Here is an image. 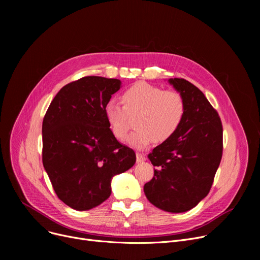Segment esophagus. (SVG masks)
<instances>
[{"instance_id":"esophagus-1","label":"esophagus","mask_w":260,"mask_h":260,"mask_svg":"<svg viewBox=\"0 0 260 260\" xmlns=\"http://www.w3.org/2000/svg\"><path fill=\"white\" fill-rule=\"evenodd\" d=\"M136 157H137V162H138V163L143 162V161L146 160L145 156H144L143 154H141V153H137V154H136Z\"/></svg>"}]
</instances>
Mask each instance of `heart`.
<instances>
[{
	"label": "heart",
	"mask_w": 260,
	"mask_h": 260,
	"mask_svg": "<svg viewBox=\"0 0 260 260\" xmlns=\"http://www.w3.org/2000/svg\"><path fill=\"white\" fill-rule=\"evenodd\" d=\"M121 106L114 100L104 107V115L112 134L118 140H124L129 133V117L138 114L136 129L128 143L136 148H144L152 141L162 143L169 140L180 127L185 115V102L175 90L138 82L122 94Z\"/></svg>",
	"instance_id": "obj_1"
}]
</instances>
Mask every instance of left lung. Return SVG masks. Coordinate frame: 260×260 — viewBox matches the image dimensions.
<instances>
[{
    "instance_id": "1",
    "label": "left lung",
    "mask_w": 260,
    "mask_h": 260,
    "mask_svg": "<svg viewBox=\"0 0 260 260\" xmlns=\"http://www.w3.org/2000/svg\"><path fill=\"white\" fill-rule=\"evenodd\" d=\"M185 102L180 127L156 146L148 159L155 167L144 194L155 207L183 213L195 208L212 187L222 157V124L203 92L190 82L169 80Z\"/></svg>"
}]
</instances>
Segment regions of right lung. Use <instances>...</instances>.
<instances>
[{
	"mask_svg": "<svg viewBox=\"0 0 260 260\" xmlns=\"http://www.w3.org/2000/svg\"><path fill=\"white\" fill-rule=\"evenodd\" d=\"M118 79L83 77L63 86L42 124L44 169L60 200L77 211L98 207L112 193L115 175L136 162L132 148L112 134L104 107Z\"/></svg>",
	"mask_w": 260,
	"mask_h": 260,
	"instance_id": "add662e5",
	"label": "right lung"
}]
</instances>
